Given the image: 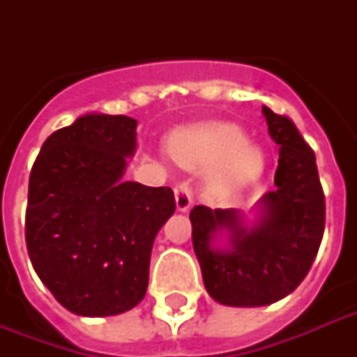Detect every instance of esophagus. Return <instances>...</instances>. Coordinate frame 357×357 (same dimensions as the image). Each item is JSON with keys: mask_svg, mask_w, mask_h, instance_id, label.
<instances>
[{"mask_svg": "<svg viewBox=\"0 0 357 357\" xmlns=\"http://www.w3.org/2000/svg\"><path fill=\"white\" fill-rule=\"evenodd\" d=\"M174 196H176V207L178 211H187L192 204V192H190V185L187 181H179L174 187Z\"/></svg>", "mask_w": 357, "mask_h": 357, "instance_id": "1", "label": "esophagus"}]
</instances>
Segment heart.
Instances as JSON below:
<instances>
[{
	"mask_svg": "<svg viewBox=\"0 0 357 357\" xmlns=\"http://www.w3.org/2000/svg\"><path fill=\"white\" fill-rule=\"evenodd\" d=\"M170 151L185 167H209L225 161L215 174L218 189H238L254 183L265 170V153L246 140L243 128L235 123H211L185 129L174 135Z\"/></svg>",
	"mask_w": 357,
	"mask_h": 357,
	"instance_id": "obj_1",
	"label": "heart"
}]
</instances>
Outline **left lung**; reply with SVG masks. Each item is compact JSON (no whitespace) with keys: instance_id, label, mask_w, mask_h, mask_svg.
I'll return each instance as SVG.
<instances>
[{"instance_id":"left-lung-1","label":"left lung","mask_w":357,"mask_h":357,"mask_svg":"<svg viewBox=\"0 0 357 357\" xmlns=\"http://www.w3.org/2000/svg\"><path fill=\"white\" fill-rule=\"evenodd\" d=\"M268 133L280 146L274 185L261 200V220L244 228L234 209L196 206L190 211L192 246L204 285L218 304L255 307L282 300L307 276L321 246L326 204L315 153L293 120L263 107ZM222 229L228 249L211 244Z\"/></svg>"}]
</instances>
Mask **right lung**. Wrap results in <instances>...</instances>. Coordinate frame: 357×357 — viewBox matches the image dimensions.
<instances>
[{"label": "right lung", "instance_id": "1", "mask_svg": "<svg viewBox=\"0 0 357 357\" xmlns=\"http://www.w3.org/2000/svg\"><path fill=\"white\" fill-rule=\"evenodd\" d=\"M135 129L123 114H85L50 135L31 168L27 252L75 315H119L144 298L153 238L176 211L170 187L122 179Z\"/></svg>", "mask_w": 357, "mask_h": 357}]
</instances>
